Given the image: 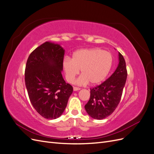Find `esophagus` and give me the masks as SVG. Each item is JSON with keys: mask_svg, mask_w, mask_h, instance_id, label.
<instances>
[{"mask_svg": "<svg viewBox=\"0 0 154 154\" xmlns=\"http://www.w3.org/2000/svg\"><path fill=\"white\" fill-rule=\"evenodd\" d=\"M73 90H74V91H77L80 90V88L77 87H73Z\"/></svg>", "mask_w": 154, "mask_h": 154, "instance_id": "34e87169", "label": "esophagus"}]
</instances>
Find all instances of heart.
<instances>
[{
    "mask_svg": "<svg viewBox=\"0 0 154 154\" xmlns=\"http://www.w3.org/2000/svg\"><path fill=\"white\" fill-rule=\"evenodd\" d=\"M114 58L109 51L95 48L75 51L72 58H65L63 69L67 80L73 83L80 69L82 75L77 80L79 85H97L103 82L112 67Z\"/></svg>",
    "mask_w": 154,
    "mask_h": 154,
    "instance_id": "1",
    "label": "heart"
}]
</instances>
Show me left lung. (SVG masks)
I'll list each match as a JSON object with an SVG mask.
<instances>
[{
    "mask_svg": "<svg viewBox=\"0 0 154 154\" xmlns=\"http://www.w3.org/2000/svg\"><path fill=\"white\" fill-rule=\"evenodd\" d=\"M119 64L114 72L100 85L91 88V96L85 109L91 118L103 119L117 108L127 78V70L123 55L119 53Z\"/></svg>",
    "mask_w": 154,
    "mask_h": 154,
    "instance_id": "left-lung-1",
    "label": "left lung"
}]
</instances>
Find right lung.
<instances>
[{
  "label": "right lung",
  "mask_w": 154,
  "mask_h": 154,
  "mask_svg": "<svg viewBox=\"0 0 154 154\" xmlns=\"http://www.w3.org/2000/svg\"><path fill=\"white\" fill-rule=\"evenodd\" d=\"M64 50L46 42L29 54L25 69V84L32 105L40 115L54 119L62 114L72 87L62 77Z\"/></svg>",
  "instance_id": "obj_1"
}]
</instances>
